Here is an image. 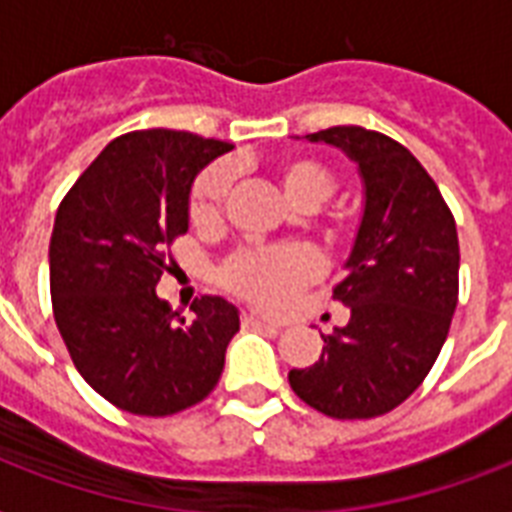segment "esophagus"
Instances as JSON below:
<instances>
[{"instance_id": "obj_1", "label": "esophagus", "mask_w": 512, "mask_h": 512, "mask_svg": "<svg viewBox=\"0 0 512 512\" xmlns=\"http://www.w3.org/2000/svg\"><path fill=\"white\" fill-rule=\"evenodd\" d=\"M241 324H244V327H271V329H279V324H276V321L260 319V316H252V313H244V316H241Z\"/></svg>"}]
</instances>
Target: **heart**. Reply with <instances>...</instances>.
Masks as SVG:
<instances>
[{"label":"heart","mask_w":512,"mask_h":512,"mask_svg":"<svg viewBox=\"0 0 512 512\" xmlns=\"http://www.w3.org/2000/svg\"><path fill=\"white\" fill-rule=\"evenodd\" d=\"M276 183L297 207H319L335 191L337 177L327 164L313 156H287L271 167ZM231 188V170L215 164L199 175L188 199L191 223L199 228H212L223 217V204ZM332 233L348 231V220L332 215L327 220ZM319 273V260L308 247L287 244V247L241 249L231 255L220 268V284L241 300H247L263 311H279L295 292L311 284Z\"/></svg>","instance_id":"obj_1"}]
</instances>
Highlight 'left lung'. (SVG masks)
Here are the masks:
<instances>
[{
  "label": "left lung",
  "instance_id": "left-lung-1",
  "mask_svg": "<svg viewBox=\"0 0 512 512\" xmlns=\"http://www.w3.org/2000/svg\"><path fill=\"white\" fill-rule=\"evenodd\" d=\"M305 138L358 164L364 215L332 289L350 321L321 335V358L292 369L289 385L327 417L369 420L404 404L444 348L460 292L457 225L433 177L388 135L350 124Z\"/></svg>",
  "mask_w": 512,
  "mask_h": 512
}]
</instances>
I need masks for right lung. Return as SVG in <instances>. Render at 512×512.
<instances>
[{
  "instance_id": "1",
  "label": "right lung",
  "mask_w": 512,
  "mask_h": 512,
  "mask_svg": "<svg viewBox=\"0 0 512 512\" xmlns=\"http://www.w3.org/2000/svg\"><path fill=\"white\" fill-rule=\"evenodd\" d=\"M231 143L140 130L111 140L60 201L50 239V295L71 361L130 414L167 417L212 393L239 311L193 300L185 321L156 297L167 252L188 231L191 185Z\"/></svg>"
}]
</instances>
